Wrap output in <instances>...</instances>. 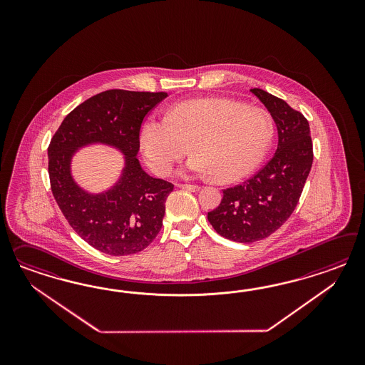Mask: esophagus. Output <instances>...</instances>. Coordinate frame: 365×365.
I'll use <instances>...</instances> for the list:
<instances>
[{
	"label": "esophagus",
	"instance_id": "1",
	"mask_svg": "<svg viewBox=\"0 0 365 365\" xmlns=\"http://www.w3.org/2000/svg\"><path fill=\"white\" fill-rule=\"evenodd\" d=\"M178 187L179 188H183V190H188V191H198L199 186H197V185H178Z\"/></svg>",
	"mask_w": 365,
	"mask_h": 365
}]
</instances>
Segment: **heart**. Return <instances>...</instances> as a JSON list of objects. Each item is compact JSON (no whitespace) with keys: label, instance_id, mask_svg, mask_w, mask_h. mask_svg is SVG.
<instances>
[{"label":"heart","instance_id":"1","mask_svg":"<svg viewBox=\"0 0 365 365\" xmlns=\"http://www.w3.org/2000/svg\"><path fill=\"white\" fill-rule=\"evenodd\" d=\"M274 136V123L262 108L223 98L178 103L166 118L147 116L139 145L147 166L166 175L188 153L186 170L232 183L250 175L264 160Z\"/></svg>","mask_w":365,"mask_h":365}]
</instances>
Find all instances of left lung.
<instances>
[{
    "instance_id": "left-lung-1",
    "label": "left lung",
    "mask_w": 365,
    "mask_h": 365,
    "mask_svg": "<svg viewBox=\"0 0 365 365\" xmlns=\"http://www.w3.org/2000/svg\"><path fill=\"white\" fill-rule=\"evenodd\" d=\"M250 92L276 123L277 151L255 177L223 190L220 206L207 212L215 232L241 243L264 240L287 222L299 203L313 163L309 123L304 115L264 89Z\"/></svg>"
}]
</instances>
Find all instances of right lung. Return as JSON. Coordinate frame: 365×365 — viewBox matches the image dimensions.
I'll use <instances>...</instances> for the list:
<instances>
[{"label":"right lung","mask_w":365,"mask_h":365,"mask_svg":"<svg viewBox=\"0 0 365 365\" xmlns=\"http://www.w3.org/2000/svg\"><path fill=\"white\" fill-rule=\"evenodd\" d=\"M167 96L123 89L98 93L66 115L48 147L51 188L60 210L71 227L101 253H139L160 232L174 186L150 177L136 156L145 115ZM93 143L123 155L121 177L101 193L81 188L71 174L73 156Z\"/></svg>","instance_id":"obj_1"}]
</instances>
